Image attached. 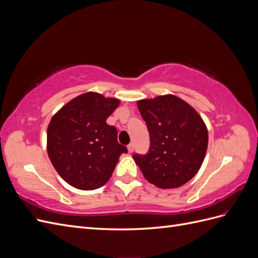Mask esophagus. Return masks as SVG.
<instances>
[{"label": "esophagus", "mask_w": 258, "mask_h": 258, "mask_svg": "<svg viewBox=\"0 0 258 258\" xmlns=\"http://www.w3.org/2000/svg\"><path fill=\"white\" fill-rule=\"evenodd\" d=\"M134 150H135V146H134V144L130 143V144L128 145V152H129V153H132V152H134Z\"/></svg>", "instance_id": "obj_1"}]
</instances>
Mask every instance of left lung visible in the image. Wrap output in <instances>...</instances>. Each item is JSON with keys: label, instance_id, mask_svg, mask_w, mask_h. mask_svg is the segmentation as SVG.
I'll use <instances>...</instances> for the list:
<instances>
[{"label": "left lung", "instance_id": "8db88e82", "mask_svg": "<svg viewBox=\"0 0 258 258\" xmlns=\"http://www.w3.org/2000/svg\"><path fill=\"white\" fill-rule=\"evenodd\" d=\"M150 132V150L132 157L148 182L176 188L197 174L208 148V129L194 107L173 95L138 101Z\"/></svg>", "mask_w": 258, "mask_h": 258}]
</instances>
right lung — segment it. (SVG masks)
Listing matches in <instances>:
<instances>
[{
    "mask_svg": "<svg viewBox=\"0 0 258 258\" xmlns=\"http://www.w3.org/2000/svg\"><path fill=\"white\" fill-rule=\"evenodd\" d=\"M119 100L97 92L74 98L52 116L47 128L48 157L59 175L77 189L103 186L127 147L106 123Z\"/></svg>",
    "mask_w": 258,
    "mask_h": 258,
    "instance_id": "right-lung-1",
    "label": "right lung"
}]
</instances>
